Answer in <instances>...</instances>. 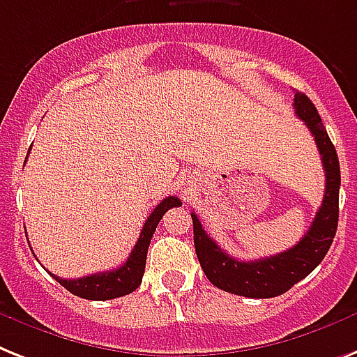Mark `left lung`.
I'll return each mask as SVG.
<instances>
[{
	"mask_svg": "<svg viewBox=\"0 0 357 357\" xmlns=\"http://www.w3.org/2000/svg\"><path fill=\"white\" fill-rule=\"evenodd\" d=\"M295 114L307 125L317 144L319 155L326 173V190L323 204L313 219L304 238L280 255L241 261L228 256L202 228L201 221L192 212L193 243L204 275L213 286L223 291L249 298H271L291 289L296 282L306 278L326 256L337 232L339 219V186L341 169L332 139L324 129L317 108L306 93H295Z\"/></svg>",
	"mask_w": 357,
	"mask_h": 357,
	"instance_id": "1",
	"label": "left lung"
}]
</instances>
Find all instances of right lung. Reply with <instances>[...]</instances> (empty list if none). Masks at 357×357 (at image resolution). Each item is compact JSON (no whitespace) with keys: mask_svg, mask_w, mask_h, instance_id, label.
I'll return each mask as SVG.
<instances>
[{"mask_svg":"<svg viewBox=\"0 0 357 357\" xmlns=\"http://www.w3.org/2000/svg\"><path fill=\"white\" fill-rule=\"evenodd\" d=\"M182 202L178 197H165L164 201L151 212V215L145 221L139 238L134 245L132 252L127 258L121 267L112 271H102L98 275L82 276V278H73V280H66L59 278L56 275H50L55 278L61 286L73 295L88 298V301H110V298H118V296L129 295L136 287L142 284V276L145 271V259H147V249H149L151 238L155 234L156 227L164 218V213L173 206H181Z\"/></svg>","mask_w":357,"mask_h":357,"instance_id":"obj_1","label":"right lung"}]
</instances>
